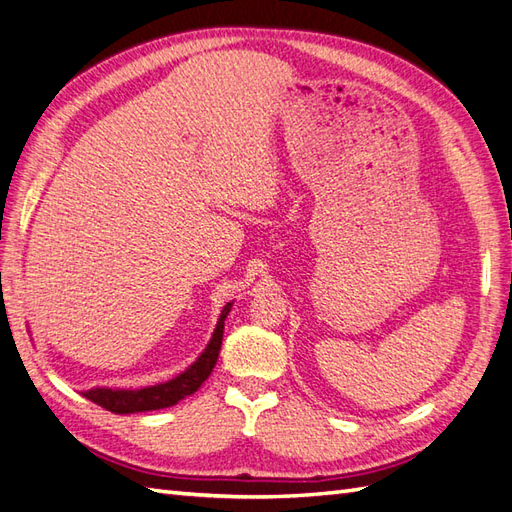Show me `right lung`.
Listing matches in <instances>:
<instances>
[{"label":"right lung","instance_id":"1","mask_svg":"<svg viewBox=\"0 0 512 512\" xmlns=\"http://www.w3.org/2000/svg\"><path fill=\"white\" fill-rule=\"evenodd\" d=\"M231 305H224V310L220 314V320L216 325V331L207 344V349L200 353V358L187 368L185 373L176 375L174 379L165 384L157 386H148V388H139V390H113V388H91L85 390V395L89 401L98 403L104 410H111L115 414H135V412H150V410H161V408H170L174 403L181 399L194 395V392L202 386V382L211 375L213 366L218 362L220 347H222V334H224V320H227Z\"/></svg>","mask_w":512,"mask_h":512}]
</instances>
